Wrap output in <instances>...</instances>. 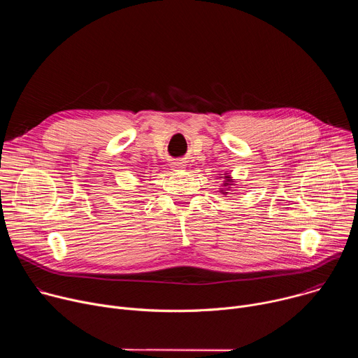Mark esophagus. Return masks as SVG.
<instances>
[{
  "mask_svg": "<svg viewBox=\"0 0 358 358\" xmlns=\"http://www.w3.org/2000/svg\"><path fill=\"white\" fill-rule=\"evenodd\" d=\"M171 169H173L174 171H180V170L185 169V164H184L182 162H176V163L171 164Z\"/></svg>",
  "mask_w": 358,
  "mask_h": 358,
  "instance_id": "esophagus-1",
  "label": "esophagus"
}]
</instances>
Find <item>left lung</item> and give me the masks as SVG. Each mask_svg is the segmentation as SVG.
Masks as SVG:
<instances>
[{
    "label": "left lung",
    "instance_id": "1",
    "mask_svg": "<svg viewBox=\"0 0 358 358\" xmlns=\"http://www.w3.org/2000/svg\"><path fill=\"white\" fill-rule=\"evenodd\" d=\"M231 177L229 176H225V181H224V187H227V188H229V185H231ZM222 191H225V189H221V192ZM224 194H227V192H224Z\"/></svg>",
    "mask_w": 358,
    "mask_h": 358
}]
</instances>
